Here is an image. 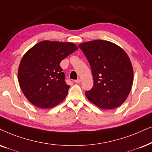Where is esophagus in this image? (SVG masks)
<instances>
[{
  "instance_id": "obj_1",
  "label": "esophagus",
  "mask_w": 152,
  "mask_h": 152,
  "mask_svg": "<svg viewBox=\"0 0 152 152\" xmlns=\"http://www.w3.org/2000/svg\"><path fill=\"white\" fill-rule=\"evenodd\" d=\"M74 82H75V83H76V84H79V83H80V82H81V80H80V79H78V80H75Z\"/></svg>"
}]
</instances>
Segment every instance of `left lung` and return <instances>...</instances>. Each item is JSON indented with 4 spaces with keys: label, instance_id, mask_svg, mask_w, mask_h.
Returning a JSON list of instances; mask_svg holds the SVG:
<instances>
[{
    "label": "left lung",
    "instance_id": "obj_1",
    "mask_svg": "<svg viewBox=\"0 0 152 152\" xmlns=\"http://www.w3.org/2000/svg\"><path fill=\"white\" fill-rule=\"evenodd\" d=\"M79 47L89 63L94 79L86 98L102 109L119 107L127 98L133 82V67L126 53L118 45L101 40L83 42Z\"/></svg>",
    "mask_w": 152,
    "mask_h": 152
}]
</instances>
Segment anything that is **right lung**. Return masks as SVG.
Segmentation results:
<instances>
[{"label": "right lung", "instance_id": "add662e5", "mask_svg": "<svg viewBox=\"0 0 152 152\" xmlns=\"http://www.w3.org/2000/svg\"><path fill=\"white\" fill-rule=\"evenodd\" d=\"M77 49L72 42L45 40L23 55L18 80L23 94L33 105L47 109L65 99L70 86L66 83L60 63Z\"/></svg>", "mask_w": 152, "mask_h": 152}]
</instances>
